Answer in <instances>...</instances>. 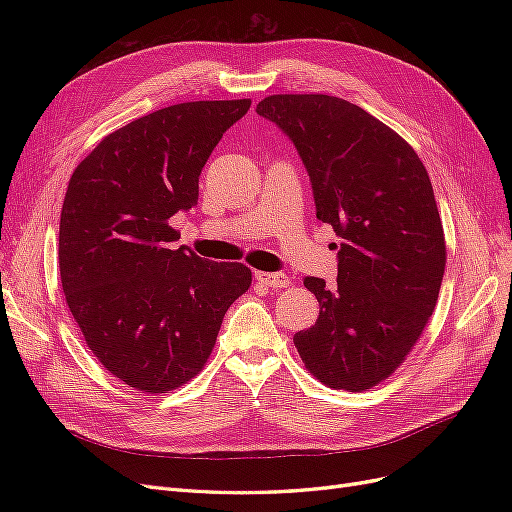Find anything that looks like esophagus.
<instances>
[{
    "mask_svg": "<svg viewBox=\"0 0 512 512\" xmlns=\"http://www.w3.org/2000/svg\"><path fill=\"white\" fill-rule=\"evenodd\" d=\"M256 280L260 284L265 286H271L275 290H282V288H288L292 284L290 277L286 273H262V271H256Z\"/></svg>",
    "mask_w": 512,
    "mask_h": 512,
    "instance_id": "1",
    "label": "esophagus"
}]
</instances>
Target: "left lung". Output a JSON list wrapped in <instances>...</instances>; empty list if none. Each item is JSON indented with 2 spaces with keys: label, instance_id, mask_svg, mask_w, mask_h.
Masks as SVG:
<instances>
[{
  "label": "left lung",
  "instance_id": "obj_1",
  "mask_svg": "<svg viewBox=\"0 0 512 512\" xmlns=\"http://www.w3.org/2000/svg\"><path fill=\"white\" fill-rule=\"evenodd\" d=\"M256 113L290 136L318 220L342 237L337 282L305 277L320 314L294 346L316 380L361 393L406 361L438 303L446 241L427 168L395 130L342 98L275 94Z\"/></svg>",
  "mask_w": 512,
  "mask_h": 512
}]
</instances>
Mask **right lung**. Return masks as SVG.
Listing matches in <instances>:
<instances>
[{"label": "right lung", "mask_w": 512, "mask_h": 512, "mask_svg": "<svg viewBox=\"0 0 512 512\" xmlns=\"http://www.w3.org/2000/svg\"><path fill=\"white\" fill-rule=\"evenodd\" d=\"M250 98L160 108L106 134L74 168L59 222V275L87 348L108 374L160 395L188 384L247 288L241 262L203 260L168 224Z\"/></svg>", "instance_id": "add662e5"}]
</instances>
